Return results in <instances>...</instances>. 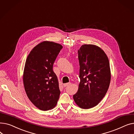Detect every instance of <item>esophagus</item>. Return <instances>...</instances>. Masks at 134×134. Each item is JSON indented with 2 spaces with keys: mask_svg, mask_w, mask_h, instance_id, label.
<instances>
[{
  "mask_svg": "<svg viewBox=\"0 0 134 134\" xmlns=\"http://www.w3.org/2000/svg\"><path fill=\"white\" fill-rule=\"evenodd\" d=\"M71 82H68V83H64L63 84V86H64V87H66L67 86H68L69 85H71Z\"/></svg>",
  "mask_w": 134,
  "mask_h": 134,
  "instance_id": "34e87169",
  "label": "esophagus"
}]
</instances>
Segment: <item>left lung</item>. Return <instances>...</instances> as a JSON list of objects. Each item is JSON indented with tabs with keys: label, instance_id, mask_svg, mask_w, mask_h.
<instances>
[{
	"label": "left lung",
	"instance_id": "obj_1",
	"mask_svg": "<svg viewBox=\"0 0 134 134\" xmlns=\"http://www.w3.org/2000/svg\"><path fill=\"white\" fill-rule=\"evenodd\" d=\"M78 53L80 82L73 99L80 108L88 109L98 105L107 92L111 80L110 63L106 54L95 45L83 44Z\"/></svg>",
	"mask_w": 134,
	"mask_h": 134
}]
</instances>
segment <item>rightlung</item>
Segmentation results:
<instances>
[{
	"instance_id": "add662e5",
	"label": "right lung",
	"mask_w": 134,
	"mask_h": 134,
	"mask_svg": "<svg viewBox=\"0 0 134 134\" xmlns=\"http://www.w3.org/2000/svg\"><path fill=\"white\" fill-rule=\"evenodd\" d=\"M62 47L53 42H42L32 49L26 60L23 73L25 91L30 100L41 110L54 108L59 100V82L53 67Z\"/></svg>"
}]
</instances>
